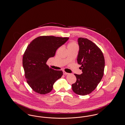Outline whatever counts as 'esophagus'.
I'll list each match as a JSON object with an SVG mask.
<instances>
[{"label":"esophagus","mask_w":125,"mask_h":125,"mask_svg":"<svg viewBox=\"0 0 125 125\" xmlns=\"http://www.w3.org/2000/svg\"><path fill=\"white\" fill-rule=\"evenodd\" d=\"M63 74H65V75H67V74H68V73H66V72H63Z\"/></svg>","instance_id":"1"}]
</instances>
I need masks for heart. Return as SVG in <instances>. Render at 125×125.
<instances>
[{"mask_svg": "<svg viewBox=\"0 0 125 125\" xmlns=\"http://www.w3.org/2000/svg\"><path fill=\"white\" fill-rule=\"evenodd\" d=\"M77 46L76 44L74 42H71L69 43H68V44L67 45V47L69 48L72 46Z\"/></svg>", "mask_w": 125, "mask_h": 125, "instance_id": "obj_1", "label": "heart"}]
</instances>
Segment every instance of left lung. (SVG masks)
<instances>
[{"mask_svg": "<svg viewBox=\"0 0 125 125\" xmlns=\"http://www.w3.org/2000/svg\"><path fill=\"white\" fill-rule=\"evenodd\" d=\"M79 51L78 63L81 65L83 73H74L76 82L72 85L73 91L79 95L89 94L94 91L104 75L105 61L101 49L87 38L78 40Z\"/></svg>", "mask_w": 125, "mask_h": 125, "instance_id": "obj_1", "label": "left lung"}]
</instances>
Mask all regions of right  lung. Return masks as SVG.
I'll list each match as a JSON object with an SVG mask.
<instances>
[{
	"label": "right lung",
	"mask_w": 125,
	"mask_h": 125,
	"mask_svg": "<svg viewBox=\"0 0 125 125\" xmlns=\"http://www.w3.org/2000/svg\"><path fill=\"white\" fill-rule=\"evenodd\" d=\"M68 37L40 36L30 42L22 58L25 77L35 92L46 94L53 89L55 82L61 77L63 72L55 70L46 64L53 57L56 50L68 40Z\"/></svg>",
	"instance_id": "right-lung-1"
}]
</instances>
